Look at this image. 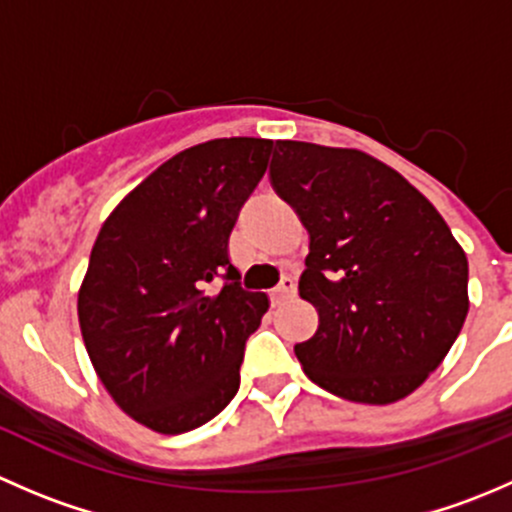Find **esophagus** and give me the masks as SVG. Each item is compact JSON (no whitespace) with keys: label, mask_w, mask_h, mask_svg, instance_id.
<instances>
[{"label":"esophagus","mask_w":512,"mask_h":512,"mask_svg":"<svg viewBox=\"0 0 512 512\" xmlns=\"http://www.w3.org/2000/svg\"><path fill=\"white\" fill-rule=\"evenodd\" d=\"M294 292H297V282H294V277H282V282L272 289L270 297H272V302L280 304V302H285V299L292 297Z\"/></svg>","instance_id":"esophagus-1"}]
</instances>
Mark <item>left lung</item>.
<instances>
[{
	"label": "left lung",
	"instance_id": "obj_1",
	"mask_svg": "<svg viewBox=\"0 0 512 512\" xmlns=\"http://www.w3.org/2000/svg\"><path fill=\"white\" fill-rule=\"evenodd\" d=\"M270 178L309 232L299 297L319 327L304 374L356 404H394L438 369L468 314V260L436 208L356 148L277 141Z\"/></svg>",
	"mask_w": 512,
	"mask_h": 512
}]
</instances>
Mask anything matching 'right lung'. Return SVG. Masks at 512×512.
<instances>
[{"mask_svg":"<svg viewBox=\"0 0 512 512\" xmlns=\"http://www.w3.org/2000/svg\"><path fill=\"white\" fill-rule=\"evenodd\" d=\"M275 143L215 138L165 160L101 225L79 289L86 352L111 399L158 433L193 431L240 386L270 307L240 287L227 240ZM226 285L210 295L207 285Z\"/></svg>","mask_w":512,"mask_h":512,"instance_id":"obj_1","label":"right lung"}]
</instances>
